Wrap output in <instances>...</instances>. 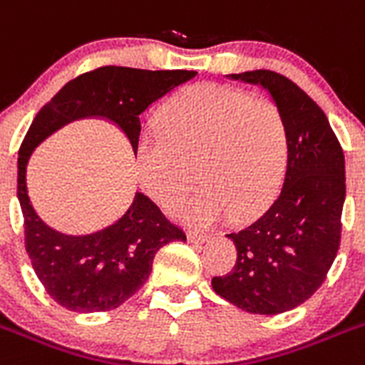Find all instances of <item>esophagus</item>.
Masks as SVG:
<instances>
[{
  "instance_id": "1",
  "label": "esophagus",
  "mask_w": 365,
  "mask_h": 365,
  "mask_svg": "<svg viewBox=\"0 0 365 365\" xmlns=\"http://www.w3.org/2000/svg\"><path fill=\"white\" fill-rule=\"evenodd\" d=\"M209 237V234L200 232V230H189V232H187V240H189L190 243H205Z\"/></svg>"
}]
</instances>
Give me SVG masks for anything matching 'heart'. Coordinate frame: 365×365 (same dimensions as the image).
Returning a JSON list of instances; mask_svg holds the SVG:
<instances>
[{
  "label": "heart",
  "instance_id": "1",
  "mask_svg": "<svg viewBox=\"0 0 365 365\" xmlns=\"http://www.w3.org/2000/svg\"><path fill=\"white\" fill-rule=\"evenodd\" d=\"M290 136L275 102L221 84H194L173 95L156 115V131L135 144V165L145 192L189 221L209 225L225 216L259 212L284 178Z\"/></svg>",
  "mask_w": 365,
  "mask_h": 365
}]
</instances>
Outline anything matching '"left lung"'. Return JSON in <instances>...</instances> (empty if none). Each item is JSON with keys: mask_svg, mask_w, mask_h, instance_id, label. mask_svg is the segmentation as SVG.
I'll return each mask as SVG.
<instances>
[{"mask_svg": "<svg viewBox=\"0 0 365 365\" xmlns=\"http://www.w3.org/2000/svg\"><path fill=\"white\" fill-rule=\"evenodd\" d=\"M261 86L288 125L284 183L272 205L237 232V259L212 277L217 295L248 313L277 315L308 301L336 257L346 198V165L328 117L294 81L272 70L227 75Z\"/></svg>", "mask_w": 365, "mask_h": 365, "instance_id": "left-lung-1", "label": "left lung"}]
</instances>
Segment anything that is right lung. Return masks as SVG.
I'll list each match as a JSON object with an SVG mask.
<instances>
[{
    "label": "right lung",
    "instance_id": "add662e5",
    "mask_svg": "<svg viewBox=\"0 0 365 365\" xmlns=\"http://www.w3.org/2000/svg\"><path fill=\"white\" fill-rule=\"evenodd\" d=\"M194 75L187 70L101 66L64 84L37 111L18 153V198L34 272L63 308L77 313L118 308L148 281L156 252L187 236L142 192L135 194L120 220L98 232L68 236L50 229L26 192V165L34 149L70 122L98 118L120 129L135 153L142 111Z\"/></svg>",
    "mask_w": 365,
    "mask_h": 365
}]
</instances>
